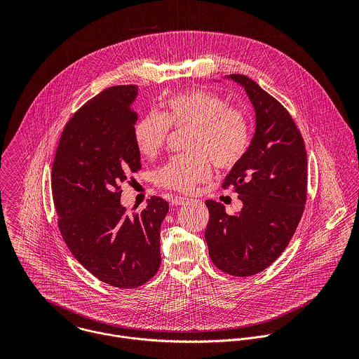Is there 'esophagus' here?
<instances>
[{"label":"esophagus","instance_id":"1","mask_svg":"<svg viewBox=\"0 0 359 359\" xmlns=\"http://www.w3.org/2000/svg\"><path fill=\"white\" fill-rule=\"evenodd\" d=\"M189 199L188 198H184V196H174L172 199H171V205H184V203H187Z\"/></svg>","mask_w":359,"mask_h":359}]
</instances>
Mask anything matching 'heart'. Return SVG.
<instances>
[{"label": "heart", "instance_id": "obj_1", "mask_svg": "<svg viewBox=\"0 0 359 359\" xmlns=\"http://www.w3.org/2000/svg\"><path fill=\"white\" fill-rule=\"evenodd\" d=\"M174 128L189 127L185 154L171 156L154 172L156 185L178 192H192L208 181L212 164L218 170H231L242 161L250 147V126L246 114L229 106L221 97L192 90L171 97L165 111H151L142 117L134 138L140 154L154 157Z\"/></svg>", "mask_w": 359, "mask_h": 359}]
</instances>
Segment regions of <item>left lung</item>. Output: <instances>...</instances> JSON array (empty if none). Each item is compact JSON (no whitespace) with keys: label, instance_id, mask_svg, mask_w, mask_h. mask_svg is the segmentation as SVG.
<instances>
[{"label":"left lung","instance_id":"1","mask_svg":"<svg viewBox=\"0 0 359 359\" xmlns=\"http://www.w3.org/2000/svg\"><path fill=\"white\" fill-rule=\"evenodd\" d=\"M242 84L256 109V134L246 156L224 180L243 202L241 214L205 201L210 212L205 238L214 265L233 276L268 268L287 248L307 202V152L286 107L243 74Z\"/></svg>","mask_w":359,"mask_h":359}]
</instances>
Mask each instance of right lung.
<instances>
[{"mask_svg":"<svg viewBox=\"0 0 359 359\" xmlns=\"http://www.w3.org/2000/svg\"><path fill=\"white\" fill-rule=\"evenodd\" d=\"M138 88L114 86L84 103L66 123L52 164L57 228L74 258L95 278L134 289L160 266V225L168 202L152 196L128 214L121 184L141 168L134 138Z\"/></svg>","mask_w":359,"mask_h":359,"instance_id":"right-lung-1","label":"right lung"}]
</instances>
